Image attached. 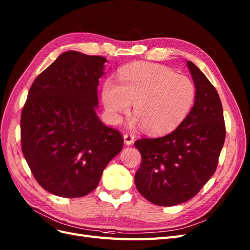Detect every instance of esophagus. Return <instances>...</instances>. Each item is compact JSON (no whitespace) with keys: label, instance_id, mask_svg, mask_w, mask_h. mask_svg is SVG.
I'll use <instances>...</instances> for the list:
<instances>
[{"label":"esophagus","instance_id":"obj_1","mask_svg":"<svg viewBox=\"0 0 250 250\" xmlns=\"http://www.w3.org/2000/svg\"><path fill=\"white\" fill-rule=\"evenodd\" d=\"M124 142L126 145H131L134 142V136L132 134L125 133L124 134Z\"/></svg>","mask_w":250,"mask_h":250}]
</instances>
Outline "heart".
Instances as JSON below:
<instances>
[{"instance_id":"1","label":"heart","mask_w":250,"mask_h":250,"mask_svg":"<svg viewBox=\"0 0 250 250\" xmlns=\"http://www.w3.org/2000/svg\"><path fill=\"white\" fill-rule=\"evenodd\" d=\"M194 99L195 87L190 79L150 63L123 67L119 85L107 81L102 88V100L111 122L119 123L132 103L135 118L131 124H142L151 134L174 130L190 111Z\"/></svg>"}]
</instances>
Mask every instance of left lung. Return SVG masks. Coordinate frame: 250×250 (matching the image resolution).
<instances>
[{
    "instance_id": "8db88e82",
    "label": "left lung",
    "mask_w": 250,
    "mask_h": 250,
    "mask_svg": "<svg viewBox=\"0 0 250 250\" xmlns=\"http://www.w3.org/2000/svg\"><path fill=\"white\" fill-rule=\"evenodd\" d=\"M187 67L195 87L194 104L173 132L134 143L142 155L134 176L137 190L149 202L169 207L197 194L216 170L226 140L218 93L192 62Z\"/></svg>"
}]
</instances>
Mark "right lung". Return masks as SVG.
<instances>
[{
	"instance_id": "1",
	"label": "right lung",
	"mask_w": 250,
	"mask_h": 250,
	"mask_svg": "<svg viewBox=\"0 0 250 250\" xmlns=\"http://www.w3.org/2000/svg\"><path fill=\"white\" fill-rule=\"evenodd\" d=\"M105 58L69 50L33 82L21 118L22 154L34 178L62 197L87 195L123 148L96 115Z\"/></svg>"
}]
</instances>
